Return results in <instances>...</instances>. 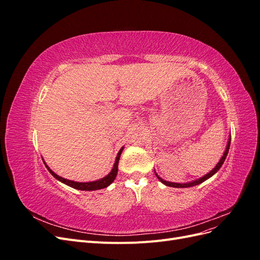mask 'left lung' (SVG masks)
I'll list each match as a JSON object with an SVG mask.
<instances>
[{
  "mask_svg": "<svg viewBox=\"0 0 260 260\" xmlns=\"http://www.w3.org/2000/svg\"><path fill=\"white\" fill-rule=\"evenodd\" d=\"M230 143H231V138L229 139V142H228V145H226V148H225V151H224V153H223V156L221 157V159L219 160V162L217 164V166L212 169L209 174H207V175H205L204 176L203 178H201V179H199V180H195V181H192V182H188V183H172V182H168V181H165V180H162L160 177H158L157 176V174H156V177L158 178V180L160 181V182H162L165 185H167V186H171V187H190V186H194V185H198V184H200V183H202V182H204V181H206L207 179H209L211 176H214L216 172L221 168V166H222V164L224 162V160H225V157H226V155H228V152H229V148H230Z\"/></svg>",
  "mask_w": 260,
  "mask_h": 260,
  "instance_id": "left-lung-1",
  "label": "left lung"
}]
</instances>
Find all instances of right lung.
I'll return each instance as SVG.
<instances>
[{
	"mask_svg": "<svg viewBox=\"0 0 260 260\" xmlns=\"http://www.w3.org/2000/svg\"><path fill=\"white\" fill-rule=\"evenodd\" d=\"M123 147L120 149L119 153H118L117 157H116V161H115V165L114 167L112 169V171L109 172V174L104 177L103 179L101 180H98V181H93V182H75V181H72V180H67V179H64L61 178L59 176H57L56 174H54V172L49 168L48 165L45 164V167L48 168V170L50 171V174L55 178L57 179L58 181H60V182L65 183L69 186H72L74 188H77V190H81V191H94V190H100V188H104V187H107L109 184H111L113 181L115 180L116 176H117V172H118V162H119V158H120V155H121V152H122Z\"/></svg>",
	"mask_w": 260,
	"mask_h": 260,
	"instance_id": "add662e5",
	"label": "right lung"
}]
</instances>
